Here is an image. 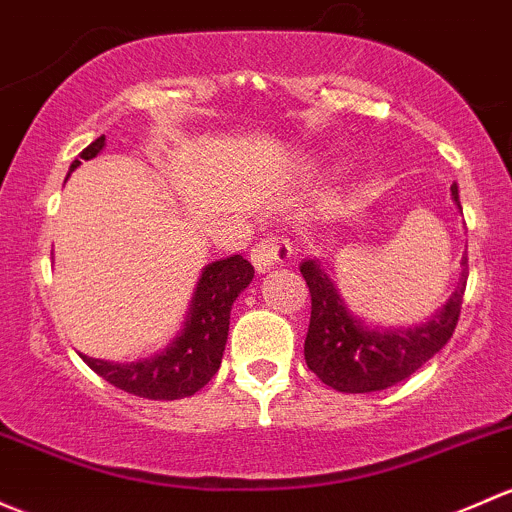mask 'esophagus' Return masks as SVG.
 Listing matches in <instances>:
<instances>
[{
	"mask_svg": "<svg viewBox=\"0 0 512 512\" xmlns=\"http://www.w3.org/2000/svg\"><path fill=\"white\" fill-rule=\"evenodd\" d=\"M292 240L287 235H265L250 252V260L255 265L257 272H267L272 267L284 265V262L292 260Z\"/></svg>",
	"mask_w": 512,
	"mask_h": 512,
	"instance_id": "34e87169",
	"label": "esophagus"
}]
</instances>
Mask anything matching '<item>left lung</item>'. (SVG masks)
I'll list each match as a JSON object with an SVG mask.
<instances>
[{"mask_svg": "<svg viewBox=\"0 0 512 512\" xmlns=\"http://www.w3.org/2000/svg\"><path fill=\"white\" fill-rule=\"evenodd\" d=\"M461 208L459 188L451 186ZM461 279L444 309L429 324L410 331H375L351 316L328 274L306 260L301 274L311 294L304 358L311 373L338 392H378L407 380L454 336L469 277V257L461 260Z\"/></svg>", "mask_w": 512, "mask_h": 512, "instance_id": "1", "label": "left lung"}]
</instances>
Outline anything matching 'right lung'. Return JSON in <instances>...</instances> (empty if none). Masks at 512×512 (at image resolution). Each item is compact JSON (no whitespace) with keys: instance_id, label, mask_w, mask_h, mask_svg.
I'll return each instance as SVG.
<instances>
[{"instance_id":"1","label":"right lung","mask_w":512,"mask_h":512,"mask_svg":"<svg viewBox=\"0 0 512 512\" xmlns=\"http://www.w3.org/2000/svg\"><path fill=\"white\" fill-rule=\"evenodd\" d=\"M102 147H105V134L90 142L80 152V159H93ZM78 164L80 161L75 159L71 171ZM252 277H255V267L240 255L208 265L198 279L184 333L154 358L129 365L107 363V360L88 358V355H80V358L102 380L129 395L147 397V400H179V397L196 395L218 373L225 341H228L230 309L242 289L252 282Z\"/></svg>"}]
</instances>
